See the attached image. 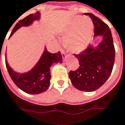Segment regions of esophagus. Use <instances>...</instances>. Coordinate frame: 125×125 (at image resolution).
Instances as JSON below:
<instances>
[{"label": "esophagus", "mask_w": 125, "mask_h": 125, "mask_svg": "<svg viewBox=\"0 0 125 125\" xmlns=\"http://www.w3.org/2000/svg\"><path fill=\"white\" fill-rule=\"evenodd\" d=\"M61 53H62V58H65L66 55H65V52L62 51H61Z\"/></svg>", "instance_id": "1"}]
</instances>
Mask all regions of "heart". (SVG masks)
<instances>
[{
    "mask_svg": "<svg viewBox=\"0 0 125 125\" xmlns=\"http://www.w3.org/2000/svg\"><path fill=\"white\" fill-rule=\"evenodd\" d=\"M94 32V24L87 17H75L60 31L64 44L71 53H82L88 47Z\"/></svg>",
    "mask_w": 125,
    "mask_h": 125,
    "instance_id": "heart-1",
    "label": "heart"
}]
</instances>
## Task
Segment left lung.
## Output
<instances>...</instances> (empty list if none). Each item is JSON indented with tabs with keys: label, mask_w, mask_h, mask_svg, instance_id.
<instances>
[{
	"label": "left lung",
	"mask_w": 125,
	"mask_h": 125,
	"mask_svg": "<svg viewBox=\"0 0 125 125\" xmlns=\"http://www.w3.org/2000/svg\"><path fill=\"white\" fill-rule=\"evenodd\" d=\"M94 25V39L101 37L96 46L89 45L79 55V67L70 71L69 77L72 85L79 91L91 92L99 89L108 80L115 62V47L109 27L91 13H86Z\"/></svg>",
	"instance_id": "1"
}]
</instances>
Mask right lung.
Returning a JSON list of instances; mask_svg holds the SVG:
<instances>
[{
  "instance_id": "1",
  "label": "right lung",
  "mask_w": 125,
  "mask_h": 125,
  "mask_svg": "<svg viewBox=\"0 0 125 125\" xmlns=\"http://www.w3.org/2000/svg\"><path fill=\"white\" fill-rule=\"evenodd\" d=\"M40 19L41 13L39 12L27 16L16 24L10 37L22 27H29L34 21L39 20ZM58 62H62V57L60 52L51 53L47 51L46 48H44L40 59L34 67L28 72L23 73L15 72L9 65L7 59L5 60L8 71L13 82L18 88L29 94H39L46 91L49 88L51 84L50 80L51 78L50 67L53 64Z\"/></svg>"
}]
</instances>
